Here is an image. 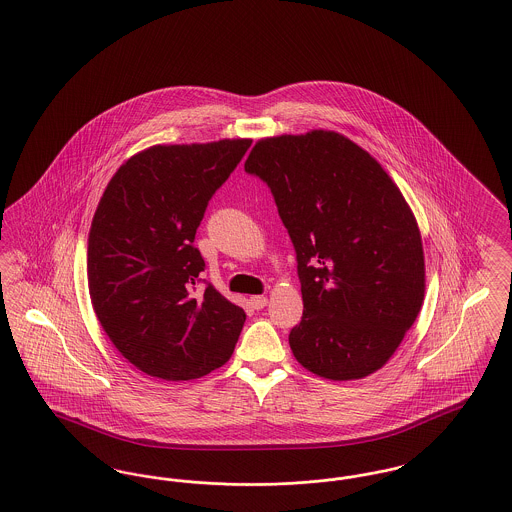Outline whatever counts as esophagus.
Masks as SVG:
<instances>
[{"label":"esophagus","mask_w":512,"mask_h":512,"mask_svg":"<svg viewBox=\"0 0 512 512\" xmlns=\"http://www.w3.org/2000/svg\"><path fill=\"white\" fill-rule=\"evenodd\" d=\"M249 303H251V307L253 309H263V307H267L268 299L265 295H253L251 299H249Z\"/></svg>","instance_id":"34e87169"}]
</instances>
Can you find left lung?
I'll use <instances>...</instances> for the list:
<instances>
[{
	"label": "left lung",
	"instance_id": "obj_1",
	"mask_svg": "<svg viewBox=\"0 0 512 512\" xmlns=\"http://www.w3.org/2000/svg\"><path fill=\"white\" fill-rule=\"evenodd\" d=\"M245 172L267 182L292 238L303 317L297 363L359 380L390 361L424 301V251L411 207L382 165L330 130L259 140Z\"/></svg>",
	"mask_w": 512,
	"mask_h": 512
}]
</instances>
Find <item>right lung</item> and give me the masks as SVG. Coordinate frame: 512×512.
<instances>
[{
    "label": "right lung",
    "mask_w": 512,
    "mask_h": 512,
    "mask_svg": "<svg viewBox=\"0 0 512 512\" xmlns=\"http://www.w3.org/2000/svg\"><path fill=\"white\" fill-rule=\"evenodd\" d=\"M249 146L238 138L149 147L99 199L88 236L92 305L122 357L149 376L194 380L232 357L244 309L211 284L197 290L205 261L194 240Z\"/></svg>",
    "instance_id": "obj_1"
}]
</instances>
